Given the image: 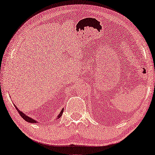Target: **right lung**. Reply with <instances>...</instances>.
<instances>
[{"mask_svg":"<svg viewBox=\"0 0 155 155\" xmlns=\"http://www.w3.org/2000/svg\"><path fill=\"white\" fill-rule=\"evenodd\" d=\"M15 108H16V109H17V112H18L19 113V115H21V117L24 119V120H25L26 121H28V122H29V123H36V120H34V119H31V118H30V117H28V116H27V115H25L24 113H23L21 111H20V110L17 109V108L16 107V106L15 105ZM63 110H64V109H62V110H61V113H60V114L59 115H58V118H59V117H61V115H62V114H63Z\"/></svg>","mask_w":155,"mask_h":155,"instance_id":"right-lung-1","label":"right lung"}]
</instances>
